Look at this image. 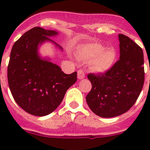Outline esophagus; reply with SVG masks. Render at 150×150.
<instances>
[{"instance_id":"esophagus-1","label":"esophagus","mask_w":150,"mask_h":150,"mask_svg":"<svg viewBox=\"0 0 150 150\" xmlns=\"http://www.w3.org/2000/svg\"><path fill=\"white\" fill-rule=\"evenodd\" d=\"M77 77L79 79H82L83 78H85V73L83 70H79L77 71Z\"/></svg>"}]
</instances>
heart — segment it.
Returning a JSON list of instances; mask_svg holds the SVG:
<instances>
[{
    "mask_svg": "<svg viewBox=\"0 0 150 150\" xmlns=\"http://www.w3.org/2000/svg\"><path fill=\"white\" fill-rule=\"evenodd\" d=\"M78 55L81 59L90 62L91 69L96 73H104L112 67L117 53L114 48L107 47L100 43H87L79 47Z\"/></svg>",
    "mask_w": 150,
    "mask_h": 150,
    "instance_id": "heart-1",
    "label": "heart"
}]
</instances>
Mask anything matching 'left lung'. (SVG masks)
<instances>
[{
  "instance_id": "1",
  "label": "left lung",
  "mask_w": 150,
  "mask_h": 150,
  "mask_svg": "<svg viewBox=\"0 0 150 150\" xmlns=\"http://www.w3.org/2000/svg\"><path fill=\"white\" fill-rule=\"evenodd\" d=\"M120 59L105 73L88 74L91 89L86 96L91 110L111 118L123 114L138 98L144 83L142 49L132 39L119 34Z\"/></svg>"
}]
</instances>
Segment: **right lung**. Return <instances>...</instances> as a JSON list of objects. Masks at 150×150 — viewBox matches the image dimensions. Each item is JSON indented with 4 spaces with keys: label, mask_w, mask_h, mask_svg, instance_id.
<instances>
[{
    "label": "right lung",
    "mask_w": 150,
    "mask_h": 150,
    "mask_svg": "<svg viewBox=\"0 0 150 150\" xmlns=\"http://www.w3.org/2000/svg\"><path fill=\"white\" fill-rule=\"evenodd\" d=\"M57 31L34 27L16 41L7 67L8 84L13 98L25 112L43 116L53 112L66 91L76 83V72L66 74L59 66L42 59L38 45L51 41Z\"/></svg>",
    "instance_id": "right-lung-1"
}]
</instances>
